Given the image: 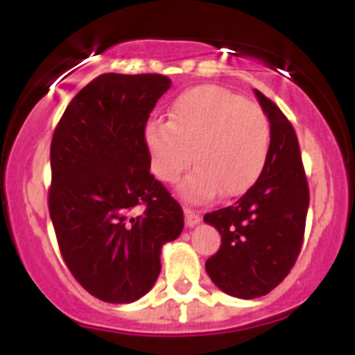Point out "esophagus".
I'll use <instances>...</instances> for the list:
<instances>
[{"mask_svg":"<svg viewBox=\"0 0 355 355\" xmlns=\"http://www.w3.org/2000/svg\"><path fill=\"white\" fill-rule=\"evenodd\" d=\"M184 213H185V223H187V227H196V225L200 221V214L198 211L191 209V207H185Z\"/></svg>","mask_w":355,"mask_h":355,"instance_id":"34e87169","label":"esophagus"}]
</instances>
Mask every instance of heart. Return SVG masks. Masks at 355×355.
Instances as JSON below:
<instances>
[{"instance_id":"b5f03b06","label":"heart","mask_w":355,"mask_h":355,"mask_svg":"<svg viewBox=\"0 0 355 355\" xmlns=\"http://www.w3.org/2000/svg\"><path fill=\"white\" fill-rule=\"evenodd\" d=\"M146 142L159 180H178L194 163L180 187L187 199L207 200L218 192L239 198L263 171L270 123L256 103L218 85H199L178 96L168 123L149 121Z\"/></svg>"}]
</instances>
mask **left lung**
Returning <instances> with one entry per match:
<instances>
[{"label":"left lung","instance_id":"1","mask_svg":"<svg viewBox=\"0 0 355 355\" xmlns=\"http://www.w3.org/2000/svg\"><path fill=\"white\" fill-rule=\"evenodd\" d=\"M256 92L270 120L266 163L252 187L232 206L204 214L221 234L206 261L218 288L241 299L266 295L284 282L299 257L309 207V185L290 120L270 98Z\"/></svg>","mask_w":355,"mask_h":355}]
</instances>
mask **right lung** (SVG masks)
<instances>
[{
  "label": "right lung",
  "mask_w": 355,
  "mask_h": 355,
  "mask_svg": "<svg viewBox=\"0 0 355 355\" xmlns=\"http://www.w3.org/2000/svg\"><path fill=\"white\" fill-rule=\"evenodd\" d=\"M171 80L103 73L77 92L51 141L48 207L75 280L111 304L141 299L159 254L184 230V211L151 175L146 125Z\"/></svg>",
  "instance_id": "1"
}]
</instances>
